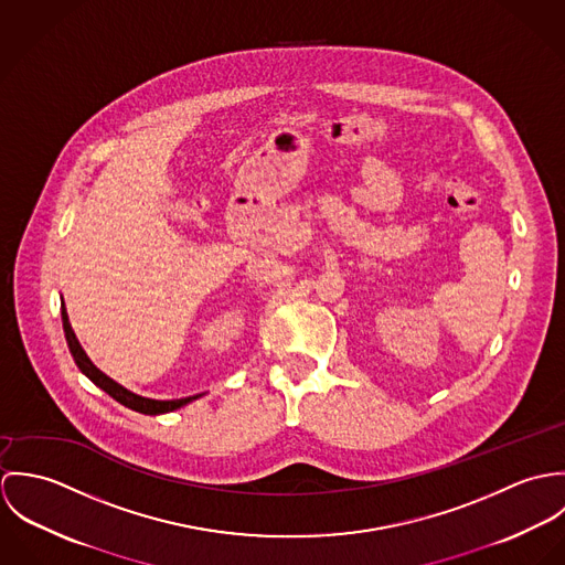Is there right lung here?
<instances>
[{
  "instance_id": "obj_1",
  "label": "right lung",
  "mask_w": 565,
  "mask_h": 565,
  "mask_svg": "<svg viewBox=\"0 0 565 565\" xmlns=\"http://www.w3.org/2000/svg\"><path fill=\"white\" fill-rule=\"evenodd\" d=\"M61 316H63V330H65V339H67L70 352H72L76 365L81 367L82 374H84L86 379H90L99 390H104V392H106L110 398H115L117 403L124 404V406H128V408H132V411L146 413V415H161V413L175 411V408H180V406L193 403L195 398H200V396H189V398H180V401H152V398H143V396H139V394H132L130 390L121 387L119 383H115L110 376H106L102 370H97V367L90 363V359H88L86 352L82 350L81 341H78V337H76L72 323H70L65 302H63Z\"/></svg>"
}]
</instances>
